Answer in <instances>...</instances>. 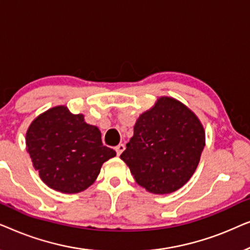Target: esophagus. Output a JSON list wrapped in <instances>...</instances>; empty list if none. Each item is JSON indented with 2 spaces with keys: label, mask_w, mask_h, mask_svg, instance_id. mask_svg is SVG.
I'll return each instance as SVG.
<instances>
[{
  "label": "esophagus",
  "mask_w": 250,
  "mask_h": 250,
  "mask_svg": "<svg viewBox=\"0 0 250 250\" xmlns=\"http://www.w3.org/2000/svg\"><path fill=\"white\" fill-rule=\"evenodd\" d=\"M115 150H116V152H117V156H119L125 150V146L123 145V143H121V145H118L117 146H116Z\"/></svg>",
  "instance_id": "34e87169"
}]
</instances>
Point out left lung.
<instances>
[{"instance_id": "8db88e82", "label": "left lung", "mask_w": 250, "mask_h": 250, "mask_svg": "<svg viewBox=\"0 0 250 250\" xmlns=\"http://www.w3.org/2000/svg\"><path fill=\"white\" fill-rule=\"evenodd\" d=\"M205 146L197 116L172 98H160L143 112L121 155L139 186L166 194L183 187L196 170Z\"/></svg>"}]
</instances>
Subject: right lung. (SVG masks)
Returning a JSON list of instances; mask_svg holds the SVG:
<instances>
[{
    "mask_svg": "<svg viewBox=\"0 0 250 250\" xmlns=\"http://www.w3.org/2000/svg\"><path fill=\"white\" fill-rule=\"evenodd\" d=\"M26 146L34 168L44 183L62 193H77L97 180L101 166L116 156L102 145L97 126L86 124L83 115L70 114L58 105L30 124Z\"/></svg>",
    "mask_w": 250,
    "mask_h": 250,
    "instance_id": "right-lung-1",
    "label": "right lung"
}]
</instances>
